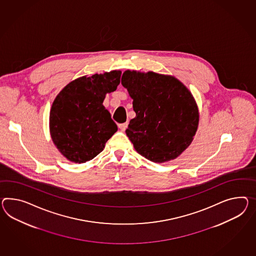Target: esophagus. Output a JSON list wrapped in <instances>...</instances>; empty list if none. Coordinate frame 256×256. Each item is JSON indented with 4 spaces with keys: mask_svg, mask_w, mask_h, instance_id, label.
<instances>
[{
    "mask_svg": "<svg viewBox=\"0 0 256 256\" xmlns=\"http://www.w3.org/2000/svg\"><path fill=\"white\" fill-rule=\"evenodd\" d=\"M128 122H126V123L119 124L118 128L121 130V131H125L126 130V128H128Z\"/></svg>",
    "mask_w": 256,
    "mask_h": 256,
    "instance_id": "obj_1",
    "label": "esophagus"
}]
</instances>
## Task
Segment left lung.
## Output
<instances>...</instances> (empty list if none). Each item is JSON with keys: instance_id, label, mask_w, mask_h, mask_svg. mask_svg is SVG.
<instances>
[{"instance_id": "obj_1", "label": "left lung", "mask_w": 256, "mask_h": 256, "mask_svg": "<svg viewBox=\"0 0 256 256\" xmlns=\"http://www.w3.org/2000/svg\"><path fill=\"white\" fill-rule=\"evenodd\" d=\"M121 83L133 99L136 118L126 136L148 160L164 162L176 158L192 144L199 114L192 94L171 76L126 70Z\"/></svg>"}]
</instances>
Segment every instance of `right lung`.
I'll return each mask as SVG.
<instances>
[{
    "label": "right lung",
    "instance_id": "right-lung-1",
    "mask_svg": "<svg viewBox=\"0 0 256 256\" xmlns=\"http://www.w3.org/2000/svg\"><path fill=\"white\" fill-rule=\"evenodd\" d=\"M121 71L82 76L70 82L54 100L50 137L71 162H87L98 156L118 131L111 114L102 106L106 94L114 92Z\"/></svg>",
    "mask_w": 256,
    "mask_h": 256
}]
</instances>
